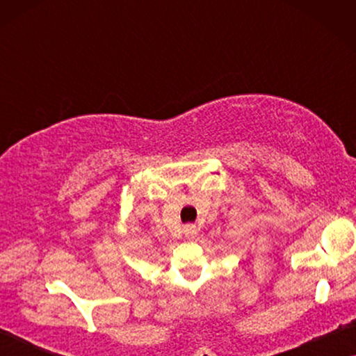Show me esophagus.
I'll return each mask as SVG.
<instances>
[{"label": "esophagus", "mask_w": 356, "mask_h": 356, "mask_svg": "<svg viewBox=\"0 0 356 356\" xmlns=\"http://www.w3.org/2000/svg\"><path fill=\"white\" fill-rule=\"evenodd\" d=\"M183 232H184V236H186V238H194V236H196V233H197V228H196V225H184Z\"/></svg>", "instance_id": "1"}]
</instances>
